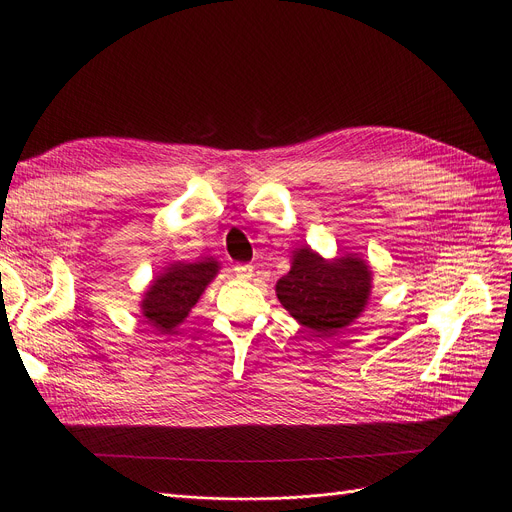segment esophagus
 Listing matches in <instances>:
<instances>
[{
	"label": "esophagus",
	"mask_w": 512,
	"mask_h": 512,
	"mask_svg": "<svg viewBox=\"0 0 512 512\" xmlns=\"http://www.w3.org/2000/svg\"><path fill=\"white\" fill-rule=\"evenodd\" d=\"M255 268L251 266V263H238V266H234V274L242 280H249L253 276Z\"/></svg>",
	"instance_id": "34e87169"
}]
</instances>
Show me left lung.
I'll use <instances>...</instances> for the list:
<instances>
[{
  "label": "left lung",
  "mask_w": 512,
  "mask_h": 512,
  "mask_svg": "<svg viewBox=\"0 0 512 512\" xmlns=\"http://www.w3.org/2000/svg\"><path fill=\"white\" fill-rule=\"evenodd\" d=\"M373 272L356 253L325 259L310 246H299L291 270L276 282V297L299 325L331 337L350 327L369 304Z\"/></svg>",
  "instance_id": "obj_1"
}]
</instances>
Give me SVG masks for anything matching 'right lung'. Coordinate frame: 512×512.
Segmentation results:
<instances>
[{
    "label": "right lung",
    "instance_id": "right-lung-1",
    "mask_svg": "<svg viewBox=\"0 0 512 512\" xmlns=\"http://www.w3.org/2000/svg\"><path fill=\"white\" fill-rule=\"evenodd\" d=\"M215 257L198 261H173L149 282L141 299V316L160 333H170L198 304V299L219 274Z\"/></svg>",
    "mask_w": 512,
    "mask_h": 512
}]
</instances>
